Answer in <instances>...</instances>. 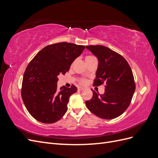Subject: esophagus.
Listing matches in <instances>:
<instances>
[{
  "instance_id": "esophagus-1",
  "label": "esophagus",
  "mask_w": 158,
  "mask_h": 158,
  "mask_svg": "<svg viewBox=\"0 0 158 158\" xmlns=\"http://www.w3.org/2000/svg\"><path fill=\"white\" fill-rule=\"evenodd\" d=\"M84 88H82V87H79V88H78V91H82V90H84Z\"/></svg>"
}]
</instances>
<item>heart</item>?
Listing matches in <instances>:
<instances>
[{
  "instance_id": "1",
  "label": "heart",
  "mask_w": 158,
  "mask_h": 158,
  "mask_svg": "<svg viewBox=\"0 0 158 158\" xmlns=\"http://www.w3.org/2000/svg\"><path fill=\"white\" fill-rule=\"evenodd\" d=\"M91 57H93L92 56H89V55H88V56H86V57H85V59H89V58H91ZM80 82L82 83V84H85V80H84V79H82L80 80Z\"/></svg>"
}]
</instances>
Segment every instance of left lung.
I'll list each match as a JSON object with an SVG mask.
<instances>
[{"label": "left lung", "instance_id": "obj_1", "mask_svg": "<svg viewBox=\"0 0 158 158\" xmlns=\"http://www.w3.org/2000/svg\"><path fill=\"white\" fill-rule=\"evenodd\" d=\"M98 59L94 85L106 84L105 93L92 90L93 97L85 105L91 112L103 119L120 116L130 105L135 91L132 70L123 56L103 45L86 46Z\"/></svg>", "mask_w": 158, "mask_h": 158}]
</instances>
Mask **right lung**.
Segmentation results:
<instances>
[{"label": "right lung", "mask_w": 158, "mask_h": 158, "mask_svg": "<svg viewBox=\"0 0 158 158\" xmlns=\"http://www.w3.org/2000/svg\"><path fill=\"white\" fill-rule=\"evenodd\" d=\"M85 46L58 43L46 46L34 56L23 74L22 98L31 115L44 123H54L67 111L72 94L77 92L73 85L57 89L59 74L69 70Z\"/></svg>", "instance_id": "add662e5"}]
</instances>
